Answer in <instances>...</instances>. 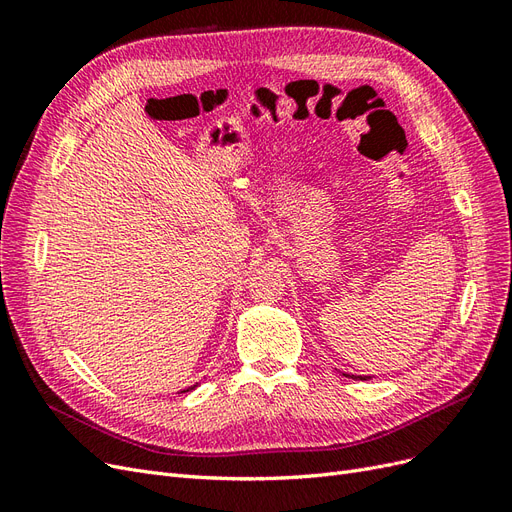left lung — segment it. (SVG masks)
I'll use <instances>...</instances> for the list:
<instances>
[{
    "mask_svg": "<svg viewBox=\"0 0 512 512\" xmlns=\"http://www.w3.org/2000/svg\"><path fill=\"white\" fill-rule=\"evenodd\" d=\"M346 378H352V380H369L371 376H350V374H344Z\"/></svg>",
    "mask_w": 512,
    "mask_h": 512,
    "instance_id": "1",
    "label": "left lung"
}]
</instances>
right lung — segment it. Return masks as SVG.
<instances>
[{"label": "right lung", "instance_id": "add662e5", "mask_svg": "<svg viewBox=\"0 0 512 512\" xmlns=\"http://www.w3.org/2000/svg\"><path fill=\"white\" fill-rule=\"evenodd\" d=\"M196 386H198V384H194V386H188V389H183L181 393H190V391H194V389H196Z\"/></svg>", "mask_w": 512, "mask_h": 512}]
</instances>
